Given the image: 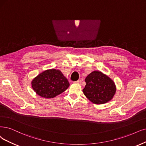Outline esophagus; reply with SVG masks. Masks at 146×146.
I'll use <instances>...</instances> for the list:
<instances>
[{
  "instance_id": "obj_1",
  "label": "esophagus",
  "mask_w": 146,
  "mask_h": 146,
  "mask_svg": "<svg viewBox=\"0 0 146 146\" xmlns=\"http://www.w3.org/2000/svg\"><path fill=\"white\" fill-rule=\"evenodd\" d=\"M74 83L78 84H81V83H82V80H77V81H75V82H74Z\"/></svg>"
}]
</instances>
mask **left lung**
Listing matches in <instances>:
<instances>
[{"instance_id": "8db88e82", "label": "left lung", "mask_w": 146, "mask_h": 146, "mask_svg": "<svg viewBox=\"0 0 146 146\" xmlns=\"http://www.w3.org/2000/svg\"><path fill=\"white\" fill-rule=\"evenodd\" d=\"M85 81L86 85L82 91L84 95L92 103L104 104L114 98L116 86L108 75L100 71H93L90 73Z\"/></svg>"}]
</instances>
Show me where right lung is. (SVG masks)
I'll use <instances>...</instances> for the list:
<instances>
[{
  "instance_id": "right-lung-1",
  "label": "right lung",
  "mask_w": 146,
  "mask_h": 146,
  "mask_svg": "<svg viewBox=\"0 0 146 146\" xmlns=\"http://www.w3.org/2000/svg\"><path fill=\"white\" fill-rule=\"evenodd\" d=\"M31 85L37 95L51 99L66 91L70 84L60 70L49 69L44 70L32 79Z\"/></svg>"
}]
</instances>
